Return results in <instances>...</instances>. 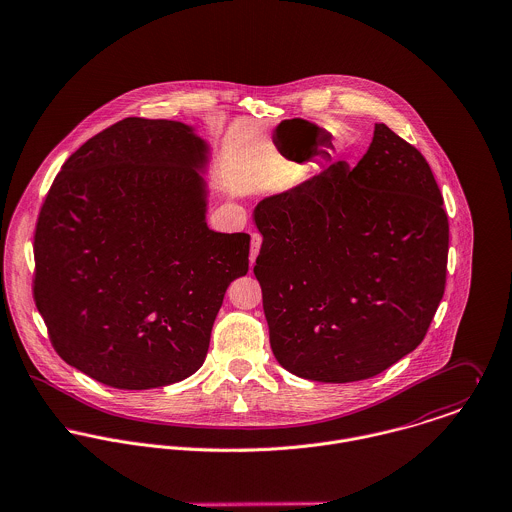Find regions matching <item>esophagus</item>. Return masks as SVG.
<instances>
[{"mask_svg": "<svg viewBox=\"0 0 512 512\" xmlns=\"http://www.w3.org/2000/svg\"><path fill=\"white\" fill-rule=\"evenodd\" d=\"M261 241H263V235L261 233H251V253H249V261H251V265L255 263V259H257V255H259V249H261Z\"/></svg>", "mask_w": 512, "mask_h": 512, "instance_id": "esophagus-1", "label": "esophagus"}]
</instances>
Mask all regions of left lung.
Wrapping results in <instances>:
<instances>
[{"instance_id":"obj_1","label":"left lung","mask_w":512,"mask_h":512,"mask_svg":"<svg viewBox=\"0 0 512 512\" xmlns=\"http://www.w3.org/2000/svg\"><path fill=\"white\" fill-rule=\"evenodd\" d=\"M253 273L277 361L351 383L416 349L446 288L450 226L424 155L385 123L357 163H336L255 208Z\"/></svg>"}]
</instances>
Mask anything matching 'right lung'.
Here are the masks:
<instances>
[{"label":"right lung","mask_w":512,"mask_h":512,"mask_svg":"<svg viewBox=\"0 0 512 512\" xmlns=\"http://www.w3.org/2000/svg\"><path fill=\"white\" fill-rule=\"evenodd\" d=\"M192 129L125 117L80 145L35 226L33 298L58 355L115 389L196 373L249 235L206 226Z\"/></svg>","instance_id":"1"}]
</instances>
